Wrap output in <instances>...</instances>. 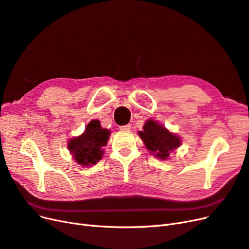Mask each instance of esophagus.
<instances>
[{
    "label": "esophagus",
    "instance_id": "1",
    "mask_svg": "<svg viewBox=\"0 0 249 249\" xmlns=\"http://www.w3.org/2000/svg\"><path fill=\"white\" fill-rule=\"evenodd\" d=\"M119 130L123 131V132H129L131 130V124H125V125L120 126Z\"/></svg>",
    "mask_w": 249,
    "mask_h": 249
}]
</instances>
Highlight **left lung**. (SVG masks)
<instances>
[{"label": "left lung", "mask_w": 249, "mask_h": 249, "mask_svg": "<svg viewBox=\"0 0 249 249\" xmlns=\"http://www.w3.org/2000/svg\"><path fill=\"white\" fill-rule=\"evenodd\" d=\"M138 132L148 152L160 160H168L173 150L182 144L180 137L157 120L148 119Z\"/></svg>", "instance_id": "left-lung-1"}]
</instances>
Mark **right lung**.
<instances>
[{
    "label": "right lung",
    "mask_w": 249,
    "mask_h": 249,
    "mask_svg": "<svg viewBox=\"0 0 249 249\" xmlns=\"http://www.w3.org/2000/svg\"><path fill=\"white\" fill-rule=\"evenodd\" d=\"M110 135V130L103 129L100 120L93 119L81 135L69 140L67 149L72 159L81 166H92L103 158L105 152L103 147L107 145Z\"/></svg>",
    "instance_id": "1"
}]
</instances>
